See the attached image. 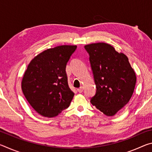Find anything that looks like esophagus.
I'll list each match as a JSON object with an SVG mask.
<instances>
[{"label":"esophagus","instance_id":"34e87169","mask_svg":"<svg viewBox=\"0 0 152 152\" xmlns=\"http://www.w3.org/2000/svg\"><path fill=\"white\" fill-rule=\"evenodd\" d=\"M77 91H78V92H80V93H82V92H83V87H80V88H78V90H77Z\"/></svg>","mask_w":152,"mask_h":152}]
</instances>
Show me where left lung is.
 <instances>
[{
    "mask_svg": "<svg viewBox=\"0 0 152 152\" xmlns=\"http://www.w3.org/2000/svg\"><path fill=\"white\" fill-rule=\"evenodd\" d=\"M89 54L96 93L91 102L107 116H113L132 98L136 76L127 56L105 43L84 46Z\"/></svg>",
    "mask_w": 152,
    "mask_h": 152,
    "instance_id": "1",
    "label": "left lung"
}]
</instances>
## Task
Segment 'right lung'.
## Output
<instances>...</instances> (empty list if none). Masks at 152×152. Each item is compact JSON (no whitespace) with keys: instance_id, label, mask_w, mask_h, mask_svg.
<instances>
[{"instance_id":"obj_1","label":"right lung","mask_w":152,"mask_h":152,"mask_svg":"<svg viewBox=\"0 0 152 152\" xmlns=\"http://www.w3.org/2000/svg\"><path fill=\"white\" fill-rule=\"evenodd\" d=\"M76 45L48 49L31 61L22 80L25 98L35 111L45 117L57 116L70 106L74 93L68 84L67 63Z\"/></svg>"}]
</instances>
